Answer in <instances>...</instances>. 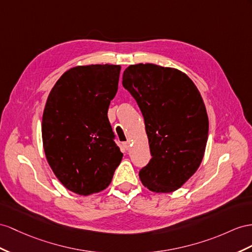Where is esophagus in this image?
<instances>
[{"mask_svg":"<svg viewBox=\"0 0 252 252\" xmlns=\"http://www.w3.org/2000/svg\"><path fill=\"white\" fill-rule=\"evenodd\" d=\"M124 148L126 150H128L131 148V141L130 140H127V141H126V143H124Z\"/></svg>","mask_w":252,"mask_h":252,"instance_id":"obj_1","label":"esophagus"}]
</instances>
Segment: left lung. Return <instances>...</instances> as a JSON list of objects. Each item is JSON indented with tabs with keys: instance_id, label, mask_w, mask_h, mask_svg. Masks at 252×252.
<instances>
[{
	"instance_id": "obj_1",
	"label": "left lung",
	"mask_w": 252,
	"mask_h": 252,
	"mask_svg": "<svg viewBox=\"0 0 252 252\" xmlns=\"http://www.w3.org/2000/svg\"><path fill=\"white\" fill-rule=\"evenodd\" d=\"M122 85L145 119L151 159L139 171L145 188L171 192L197 171L204 156L209 118L202 96L182 71L154 63L128 66Z\"/></svg>"
}]
</instances>
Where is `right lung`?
I'll return each instance as SVG.
<instances>
[{
  "label": "right lung",
  "mask_w": 252,
  "mask_h": 252,
  "mask_svg": "<svg viewBox=\"0 0 252 252\" xmlns=\"http://www.w3.org/2000/svg\"><path fill=\"white\" fill-rule=\"evenodd\" d=\"M120 70L108 63L71 68L55 83L44 106L47 160L61 183L77 195L105 189L124 157L107 118Z\"/></svg>",
  "instance_id": "add662e5"
}]
</instances>
